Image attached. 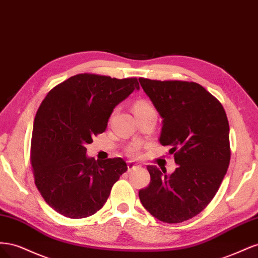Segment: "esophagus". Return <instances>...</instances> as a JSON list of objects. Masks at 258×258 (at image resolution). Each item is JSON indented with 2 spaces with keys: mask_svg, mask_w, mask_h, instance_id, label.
Returning <instances> with one entry per match:
<instances>
[{
  "mask_svg": "<svg viewBox=\"0 0 258 258\" xmlns=\"http://www.w3.org/2000/svg\"><path fill=\"white\" fill-rule=\"evenodd\" d=\"M127 167H128V171H131V170H134V169H139L140 168V166L138 165V163H135V162H132V161H128L127 162Z\"/></svg>",
  "mask_w": 258,
  "mask_h": 258,
  "instance_id": "34e87169",
  "label": "esophagus"
}]
</instances>
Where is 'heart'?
<instances>
[{
	"instance_id": "b5f03b06",
	"label": "heart",
	"mask_w": 258,
	"mask_h": 258,
	"mask_svg": "<svg viewBox=\"0 0 258 258\" xmlns=\"http://www.w3.org/2000/svg\"><path fill=\"white\" fill-rule=\"evenodd\" d=\"M134 113L136 116L139 115H144V114H150V113H156L155 108L150 104L147 101L144 100H140L138 102L135 103L134 105ZM115 114V111L113 112V115ZM127 154L130 156V157L137 158L140 156V145L139 144H134L127 148Z\"/></svg>"
}]
</instances>
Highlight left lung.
<instances>
[{
	"mask_svg": "<svg viewBox=\"0 0 258 258\" xmlns=\"http://www.w3.org/2000/svg\"><path fill=\"white\" fill-rule=\"evenodd\" d=\"M139 82L163 118L159 142L171 147L178 165L170 175L147 166L151 182L139 197L157 220L182 223L206 209L227 172V116L220 101L197 83L143 77Z\"/></svg>",
	"mask_w": 258,
	"mask_h": 258,
	"instance_id": "left-lung-1",
	"label": "left lung"
}]
</instances>
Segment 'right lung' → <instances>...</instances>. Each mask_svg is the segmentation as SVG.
Wrapping results in <instances>:
<instances>
[{
    "instance_id": "obj_1",
    "label": "right lung",
    "mask_w": 258,
    "mask_h": 258,
    "mask_svg": "<svg viewBox=\"0 0 258 258\" xmlns=\"http://www.w3.org/2000/svg\"><path fill=\"white\" fill-rule=\"evenodd\" d=\"M135 89L136 77L77 74L47 93L36 112L30 160L38 191L69 218H85L104 206L128 167L123 159L96 161L86 145L105 131L113 108Z\"/></svg>"
}]
</instances>
